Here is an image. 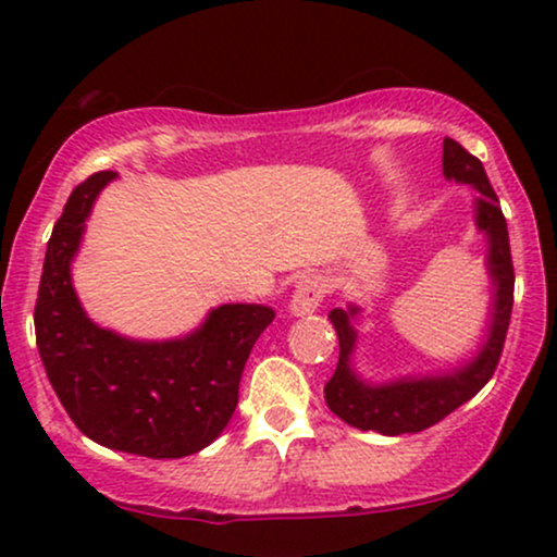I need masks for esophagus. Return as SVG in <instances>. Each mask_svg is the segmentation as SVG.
Returning a JSON list of instances; mask_svg holds the SVG:
<instances>
[{
	"instance_id": "esophagus-1",
	"label": "esophagus",
	"mask_w": 557,
	"mask_h": 557,
	"mask_svg": "<svg viewBox=\"0 0 557 557\" xmlns=\"http://www.w3.org/2000/svg\"><path fill=\"white\" fill-rule=\"evenodd\" d=\"M324 298V283L319 277H304L293 290L290 304H287V311L293 317H309L314 314Z\"/></svg>"
}]
</instances>
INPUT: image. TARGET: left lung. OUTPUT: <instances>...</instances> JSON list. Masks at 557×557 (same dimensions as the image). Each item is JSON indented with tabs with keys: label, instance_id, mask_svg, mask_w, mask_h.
<instances>
[{
	"label": "left lung",
	"instance_id": "left-lung-1",
	"mask_svg": "<svg viewBox=\"0 0 557 557\" xmlns=\"http://www.w3.org/2000/svg\"><path fill=\"white\" fill-rule=\"evenodd\" d=\"M443 175L445 181L469 185L479 194L471 209H474L476 233L487 246L484 270L490 280V306L487 319H484V335L463 361L450 363L447 369L398 374L372 382L356 369L363 309L359 304L332 309L330 322L337 332V343H341V359H337L335 374L324 385V400L335 417L361 432H380L395 437V434L421 432L437 424L447 413L474 398L479 389L487 385L497 361H500L510 309H513V261H510L508 225H505L500 203H497L482 162L453 138L443 140Z\"/></svg>",
	"mask_w": 557,
	"mask_h": 557
}]
</instances>
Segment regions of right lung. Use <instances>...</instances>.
<instances>
[{
	"instance_id": "1",
	"label": "right lung",
	"mask_w": 557,
	"mask_h": 557,
	"mask_svg": "<svg viewBox=\"0 0 557 557\" xmlns=\"http://www.w3.org/2000/svg\"><path fill=\"white\" fill-rule=\"evenodd\" d=\"M117 172L73 190L52 230L36 300V345L67 417L94 443L146 458H183L220 437L238 406L243 367L274 309L222 304L185 335L144 341L101 327L73 285L86 222Z\"/></svg>"
}]
</instances>
